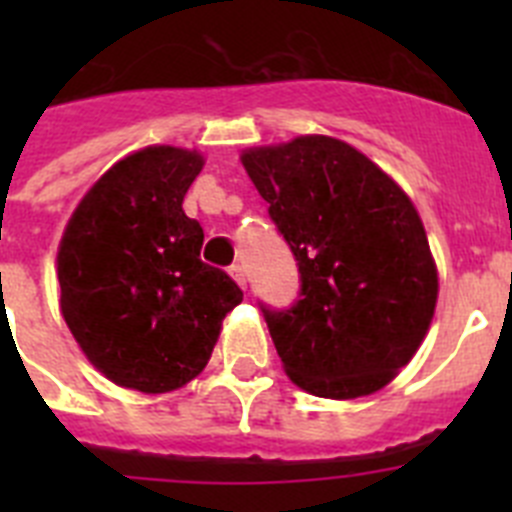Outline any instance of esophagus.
Here are the masks:
<instances>
[{
    "label": "esophagus",
    "mask_w": 512,
    "mask_h": 512,
    "mask_svg": "<svg viewBox=\"0 0 512 512\" xmlns=\"http://www.w3.org/2000/svg\"><path fill=\"white\" fill-rule=\"evenodd\" d=\"M230 277H233L235 282H238L243 289H246L248 279H246V269H243V264H233V266H230Z\"/></svg>",
    "instance_id": "esophagus-1"
}]
</instances>
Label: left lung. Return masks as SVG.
<instances>
[{"label":"left lung","instance_id":"8db88e82","mask_svg":"<svg viewBox=\"0 0 512 512\" xmlns=\"http://www.w3.org/2000/svg\"><path fill=\"white\" fill-rule=\"evenodd\" d=\"M300 271L289 307L259 302L289 379L310 395H372L413 359L438 297L408 194L364 153L325 135L241 156Z\"/></svg>","mask_w":512,"mask_h":512}]
</instances>
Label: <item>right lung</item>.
<instances>
[{
	"label": "right lung",
	"instance_id": "obj_1",
	"mask_svg": "<svg viewBox=\"0 0 512 512\" xmlns=\"http://www.w3.org/2000/svg\"><path fill=\"white\" fill-rule=\"evenodd\" d=\"M200 171V153L143 148L89 189L63 233V318L120 387L158 395L197 377L243 300L223 269L200 259L205 233L182 210Z\"/></svg>",
	"mask_w": 512,
	"mask_h": 512
}]
</instances>
